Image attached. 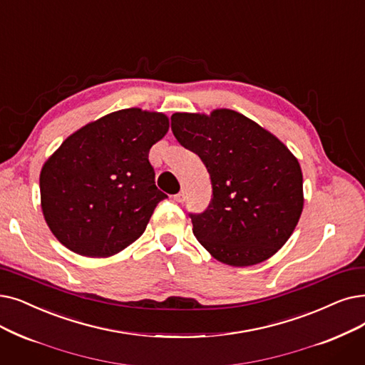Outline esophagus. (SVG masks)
Here are the masks:
<instances>
[{"label": "esophagus", "mask_w": 365, "mask_h": 365, "mask_svg": "<svg viewBox=\"0 0 365 365\" xmlns=\"http://www.w3.org/2000/svg\"><path fill=\"white\" fill-rule=\"evenodd\" d=\"M185 198H186V194H185V191H180L179 194L174 195V200H176L178 202H183V201H185Z\"/></svg>", "instance_id": "1"}]
</instances>
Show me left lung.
I'll use <instances>...</instances> for the list:
<instances>
[{"label": "left lung", "instance_id": "8db88e82", "mask_svg": "<svg viewBox=\"0 0 365 365\" xmlns=\"http://www.w3.org/2000/svg\"><path fill=\"white\" fill-rule=\"evenodd\" d=\"M171 131L210 174L209 207L189 213L197 240L232 267L273 257L303 212V174L297 158L273 134L228 108L210 116L174 113Z\"/></svg>", "mask_w": 365, "mask_h": 365}]
</instances>
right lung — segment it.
<instances>
[{
    "label": "right lung",
    "instance_id": "right-lung-1",
    "mask_svg": "<svg viewBox=\"0 0 365 365\" xmlns=\"http://www.w3.org/2000/svg\"><path fill=\"white\" fill-rule=\"evenodd\" d=\"M168 131L163 113L125 108L85 125L46 161L41 209L56 239L78 255L106 258L145 232L167 198L149 150Z\"/></svg>",
    "mask_w": 365,
    "mask_h": 365
}]
</instances>
